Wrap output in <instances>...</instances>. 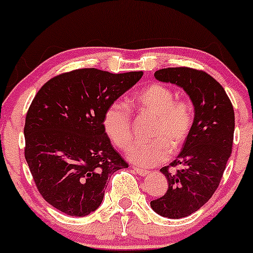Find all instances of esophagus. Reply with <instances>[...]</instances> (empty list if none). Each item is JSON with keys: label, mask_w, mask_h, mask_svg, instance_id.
I'll return each mask as SVG.
<instances>
[{"label": "esophagus", "mask_w": 253, "mask_h": 253, "mask_svg": "<svg viewBox=\"0 0 253 253\" xmlns=\"http://www.w3.org/2000/svg\"><path fill=\"white\" fill-rule=\"evenodd\" d=\"M134 170H135V173H137L138 175H140V176H148L149 175V170H145V169L135 167Z\"/></svg>", "instance_id": "esophagus-1"}]
</instances>
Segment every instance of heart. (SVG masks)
I'll list each match as a JSON object with an SVG mask.
<instances>
[{
	"label": "heart",
	"instance_id": "heart-1",
	"mask_svg": "<svg viewBox=\"0 0 253 253\" xmlns=\"http://www.w3.org/2000/svg\"><path fill=\"white\" fill-rule=\"evenodd\" d=\"M175 95L170 88L152 84L140 91L135 103L140 109L156 120L150 131L152 139L134 141L127 150V158L140 167H154L165 162L170 152L180 150L190 135L193 126V108L186 99L174 101ZM103 128L116 148L126 149L132 138V112L128 105L114 102L103 116Z\"/></svg>",
	"mask_w": 253,
	"mask_h": 253
}]
</instances>
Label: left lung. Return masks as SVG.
<instances>
[{
	"label": "left lung",
	"instance_id": "8db88e82",
	"mask_svg": "<svg viewBox=\"0 0 253 253\" xmlns=\"http://www.w3.org/2000/svg\"><path fill=\"white\" fill-rule=\"evenodd\" d=\"M158 82L170 83L187 93L194 108L193 126L170 167L161 168L167 177L165 196L152 201V210L168 218H182L196 212L211 198L232 154L234 110L222 86L203 71L187 67L155 72Z\"/></svg>",
	"mask_w": 253,
	"mask_h": 253
}]
</instances>
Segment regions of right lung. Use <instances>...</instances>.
Returning a JSON list of instances; mask_svg holds the SVG:
<instances>
[{
  "instance_id": "obj_1",
  "label": "right lung",
  "mask_w": 253,
  "mask_h": 253,
  "mask_svg": "<svg viewBox=\"0 0 253 253\" xmlns=\"http://www.w3.org/2000/svg\"><path fill=\"white\" fill-rule=\"evenodd\" d=\"M141 77L84 68L42 86L26 114L25 158L50 205L69 216L88 215L102 204L110 176L128 168L105 134L103 116Z\"/></svg>"
}]
</instances>
